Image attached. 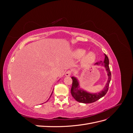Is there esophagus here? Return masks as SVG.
Returning <instances> with one entry per match:
<instances>
[{
	"instance_id": "obj_1",
	"label": "esophagus",
	"mask_w": 133,
	"mask_h": 133,
	"mask_svg": "<svg viewBox=\"0 0 133 133\" xmlns=\"http://www.w3.org/2000/svg\"><path fill=\"white\" fill-rule=\"evenodd\" d=\"M71 71H70V70L67 71L66 73H65V75L66 76H70L71 75Z\"/></svg>"
}]
</instances>
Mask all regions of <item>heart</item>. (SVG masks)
<instances>
[{
	"label": "heart",
	"instance_id": "heart-1",
	"mask_svg": "<svg viewBox=\"0 0 133 133\" xmlns=\"http://www.w3.org/2000/svg\"><path fill=\"white\" fill-rule=\"evenodd\" d=\"M87 50L84 49H76L73 52L74 57L76 59L81 58L83 57L82 60V63L84 66L90 65L93 64L96 58V54L94 52H89L87 53Z\"/></svg>",
	"mask_w": 133,
	"mask_h": 133
}]
</instances>
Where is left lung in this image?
I'll use <instances>...</instances> for the list:
<instances>
[{
    "label": "left lung",
    "mask_w": 133,
    "mask_h": 133,
    "mask_svg": "<svg viewBox=\"0 0 133 133\" xmlns=\"http://www.w3.org/2000/svg\"><path fill=\"white\" fill-rule=\"evenodd\" d=\"M104 62L96 63L94 64V65H102L103 66L105 69L108 75V80L107 83L105 84V87L103 89L99 91L97 93H93V92H88L80 87V83L78 79L75 76H72L71 79L73 80V84L71 89V93L73 97L76 100V101L82 103H91L95 102L96 100H99L101 98L103 97L105 95L108 90L109 85L111 80V73L109 66V59L107 56L104 54Z\"/></svg>",
    "instance_id": "1"
}]
</instances>
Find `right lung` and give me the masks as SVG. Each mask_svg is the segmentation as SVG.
<instances>
[{"mask_svg":"<svg viewBox=\"0 0 133 133\" xmlns=\"http://www.w3.org/2000/svg\"><path fill=\"white\" fill-rule=\"evenodd\" d=\"M52 93H53V91H52L51 94V95H50V96H51V95H52ZM48 100H49V99H48ZM48 100H47V101H48ZM47 101H46V102H47Z\"/></svg>","mask_w":133,"mask_h":133,"instance_id":"1","label":"right lung"}]
</instances>
